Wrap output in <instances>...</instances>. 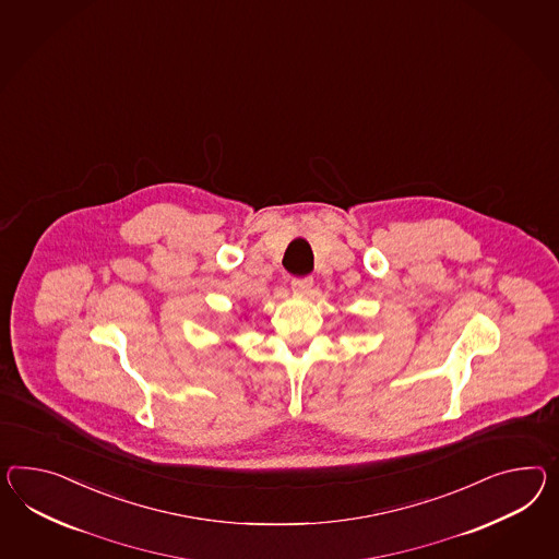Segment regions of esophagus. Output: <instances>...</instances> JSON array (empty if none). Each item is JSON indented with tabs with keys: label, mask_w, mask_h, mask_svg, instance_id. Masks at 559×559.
I'll list each match as a JSON object with an SVG mask.
<instances>
[{
	"label": "esophagus",
	"mask_w": 559,
	"mask_h": 559,
	"mask_svg": "<svg viewBox=\"0 0 559 559\" xmlns=\"http://www.w3.org/2000/svg\"><path fill=\"white\" fill-rule=\"evenodd\" d=\"M312 277L310 275H306V277H294L292 280V289L294 292H298V294H308L310 289H312Z\"/></svg>",
	"instance_id": "34e87169"
}]
</instances>
